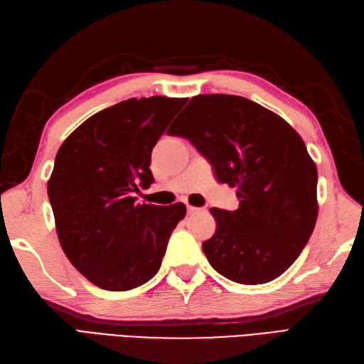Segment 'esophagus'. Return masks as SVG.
Segmentation results:
<instances>
[{
    "label": "esophagus",
    "mask_w": 364,
    "mask_h": 364,
    "mask_svg": "<svg viewBox=\"0 0 364 364\" xmlns=\"http://www.w3.org/2000/svg\"><path fill=\"white\" fill-rule=\"evenodd\" d=\"M200 208H198V207H193V205H187V211H188V215H194V213H198Z\"/></svg>",
    "instance_id": "1"
}]
</instances>
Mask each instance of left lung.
<instances>
[{
  "instance_id": "1",
  "label": "left lung",
  "mask_w": 364,
  "mask_h": 364,
  "mask_svg": "<svg viewBox=\"0 0 364 364\" xmlns=\"http://www.w3.org/2000/svg\"><path fill=\"white\" fill-rule=\"evenodd\" d=\"M188 139L239 208H211L216 233L202 244L211 267L239 284H264L303 252L316 216V165L289 123L245 97H193L170 129Z\"/></svg>"
}]
</instances>
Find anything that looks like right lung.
Returning <instances> with one entry per match:
<instances>
[{
    "label": "right lung",
    "instance_id": "right-lung-1",
    "mask_svg": "<svg viewBox=\"0 0 364 364\" xmlns=\"http://www.w3.org/2000/svg\"><path fill=\"white\" fill-rule=\"evenodd\" d=\"M185 103L161 95L120 102L85 120L58 149L48 182L58 241L97 287L136 289L161 269L187 208L137 203L134 193L154 182L151 151Z\"/></svg>",
    "mask_w": 364,
    "mask_h": 364
}]
</instances>
